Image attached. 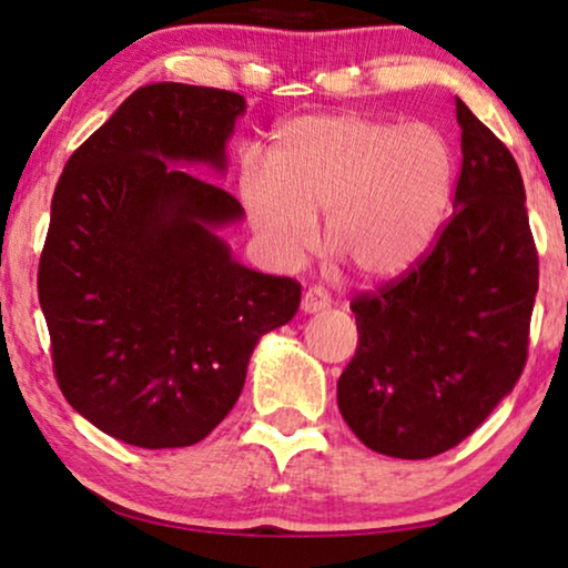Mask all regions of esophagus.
<instances>
[{
    "mask_svg": "<svg viewBox=\"0 0 568 568\" xmlns=\"http://www.w3.org/2000/svg\"><path fill=\"white\" fill-rule=\"evenodd\" d=\"M328 305H331V297L323 286H310V290L302 294V310H305V313H321V310H325Z\"/></svg>",
    "mask_w": 568,
    "mask_h": 568,
    "instance_id": "obj_1",
    "label": "esophagus"
}]
</instances>
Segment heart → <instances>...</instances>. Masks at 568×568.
Returning <instances> with one entry per match:
<instances>
[{
	"mask_svg": "<svg viewBox=\"0 0 568 568\" xmlns=\"http://www.w3.org/2000/svg\"><path fill=\"white\" fill-rule=\"evenodd\" d=\"M457 160L426 123L364 113L302 115L276 129L268 168L247 162L240 193L253 227L282 263L325 243L364 278L414 266L445 227Z\"/></svg>",
	"mask_w": 568,
	"mask_h": 568,
	"instance_id": "heart-1",
	"label": "heart"
}]
</instances>
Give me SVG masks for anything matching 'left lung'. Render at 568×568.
<instances>
[{
  "mask_svg": "<svg viewBox=\"0 0 568 568\" xmlns=\"http://www.w3.org/2000/svg\"><path fill=\"white\" fill-rule=\"evenodd\" d=\"M463 168L429 251L352 300L338 410L375 453L426 460L470 437L523 375L538 247L511 152L457 100Z\"/></svg>",
  "mask_w": 568,
  "mask_h": 568,
  "instance_id": "obj_1",
  "label": "left lung"
}]
</instances>
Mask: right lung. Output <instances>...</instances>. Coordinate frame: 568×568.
<instances>
[{
  "label": "right lung",
  "mask_w": 568,
  "mask_h": 568,
  "mask_svg": "<svg viewBox=\"0 0 568 568\" xmlns=\"http://www.w3.org/2000/svg\"><path fill=\"white\" fill-rule=\"evenodd\" d=\"M243 95L183 82L131 92L67 160L38 263L53 375L77 414L144 449L212 434L263 333L290 323L300 282L232 261L243 216L220 185Z\"/></svg>",
  "instance_id": "right-lung-1"
}]
</instances>
